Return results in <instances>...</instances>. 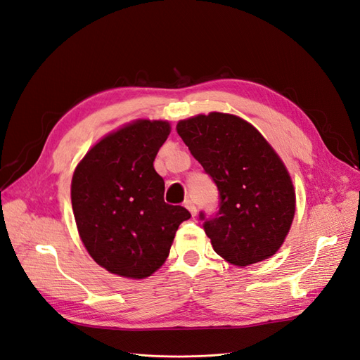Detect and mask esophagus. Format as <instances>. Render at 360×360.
I'll list each match as a JSON object with an SVG mask.
<instances>
[{"mask_svg": "<svg viewBox=\"0 0 360 360\" xmlns=\"http://www.w3.org/2000/svg\"><path fill=\"white\" fill-rule=\"evenodd\" d=\"M184 207H186V209L191 212L192 216H197V205L193 204V201L186 200V201H184Z\"/></svg>", "mask_w": 360, "mask_h": 360, "instance_id": "obj_1", "label": "esophagus"}]
</instances>
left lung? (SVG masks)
I'll return each instance as SVG.
<instances>
[{"instance_id": "left-lung-1", "label": "left lung", "mask_w": 360, "mask_h": 360, "mask_svg": "<svg viewBox=\"0 0 360 360\" xmlns=\"http://www.w3.org/2000/svg\"><path fill=\"white\" fill-rule=\"evenodd\" d=\"M177 132L219 191L217 210L200 212L216 254L236 266L274 255L296 210L291 179L275 150L252 124L222 112L181 120Z\"/></svg>"}]
</instances>
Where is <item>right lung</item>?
I'll list each match as a JSON object with an SVG mask.
<instances>
[{"instance_id": "1", "label": "right lung", "mask_w": 360, "mask_h": 360, "mask_svg": "<svg viewBox=\"0 0 360 360\" xmlns=\"http://www.w3.org/2000/svg\"><path fill=\"white\" fill-rule=\"evenodd\" d=\"M168 135L167 122L138 120L99 141L75 169L72 207L81 240L111 274L150 276L191 217L163 200L165 181L153 167Z\"/></svg>"}]
</instances>
